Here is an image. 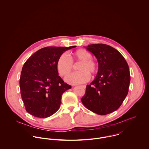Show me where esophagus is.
Segmentation results:
<instances>
[{
    "label": "esophagus",
    "instance_id": "obj_1",
    "mask_svg": "<svg viewBox=\"0 0 149 149\" xmlns=\"http://www.w3.org/2000/svg\"><path fill=\"white\" fill-rule=\"evenodd\" d=\"M81 87H83V88H85V87H86V86H85V85H81Z\"/></svg>",
    "mask_w": 149,
    "mask_h": 149
}]
</instances>
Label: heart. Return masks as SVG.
<instances>
[{"mask_svg": "<svg viewBox=\"0 0 149 149\" xmlns=\"http://www.w3.org/2000/svg\"><path fill=\"white\" fill-rule=\"evenodd\" d=\"M91 54L84 49H79L73 52L69 58L63 54L58 58L57 68L62 76L68 75L73 69V63H79L77 69L79 72L73 73L65 77V81L70 84L76 85L87 82L91 76H93L97 70V65L92 60Z\"/></svg>", "mask_w": 149, "mask_h": 149, "instance_id": "b5f03b06", "label": "heart"}]
</instances>
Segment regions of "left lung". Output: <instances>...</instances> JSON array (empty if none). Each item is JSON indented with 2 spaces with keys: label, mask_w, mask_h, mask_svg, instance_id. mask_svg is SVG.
I'll list each match as a JSON object with an SVG mask.
<instances>
[{
  "label": "left lung",
  "mask_w": 149,
  "mask_h": 149,
  "mask_svg": "<svg viewBox=\"0 0 149 149\" xmlns=\"http://www.w3.org/2000/svg\"><path fill=\"white\" fill-rule=\"evenodd\" d=\"M85 48L96 57L98 72L95 79L86 85L81 102L95 113H110L120 107L127 95L130 83L128 65L120 53L109 45L92 44Z\"/></svg>",
  "instance_id": "obj_1"
}]
</instances>
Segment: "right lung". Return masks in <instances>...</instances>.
I'll return each mask as SVG.
<instances>
[{
  "label": "right lung",
  "mask_w": 149,
  "mask_h": 149,
  "mask_svg": "<svg viewBox=\"0 0 149 149\" xmlns=\"http://www.w3.org/2000/svg\"><path fill=\"white\" fill-rule=\"evenodd\" d=\"M76 47H43L23 65L19 80L21 93L26 109L31 115L45 118L60 108L63 93L72 86L58 76L57 60L65 51Z\"/></svg>",
  "instance_id": "obj_1"
}]
</instances>
